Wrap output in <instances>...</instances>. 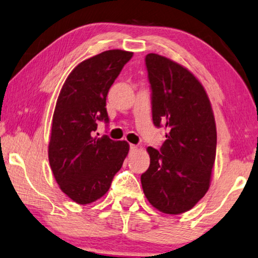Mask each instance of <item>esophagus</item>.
I'll use <instances>...</instances> for the list:
<instances>
[{"instance_id": "obj_1", "label": "esophagus", "mask_w": 258, "mask_h": 258, "mask_svg": "<svg viewBox=\"0 0 258 258\" xmlns=\"http://www.w3.org/2000/svg\"><path fill=\"white\" fill-rule=\"evenodd\" d=\"M138 149V147L136 145H130V151L131 153H134Z\"/></svg>"}]
</instances>
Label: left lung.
I'll return each mask as SVG.
<instances>
[{"mask_svg":"<svg viewBox=\"0 0 258 258\" xmlns=\"http://www.w3.org/2000/svg\"><path fill=\"white\" fill-rule=\"evenodd\" d=\"M156 127L166 128L157 150L148 147L150 165L141 183L151 206L169 215L191 209L209 189L217 131L206 91L191 72L157 54L146 56Z\"/></svg>","mask_w":258,"mask_h":258,"instance_id":"1","label":"left lung"}]
</instances>
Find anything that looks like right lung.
I'll return each instance as SVG.
<instances>
[{"mask_svg": "<svg viewBox=\"0 0 258 258\" xmlns=\"http://www.w3.org/2000/svg\"><path fill=\"white\" fill-rule=\"evenodd\" d=\"M132 56L113 49L84 60L69 75L57 99L49 163L63 193L79 204L92 203L107 193L128 154L126 141L97 138L95 132L97 122H109L108 92Z\"/></svg>", "mask_w": 258, "mask_h": 258, "instance_id": "1", "label": "right lung"}]
</instances>
